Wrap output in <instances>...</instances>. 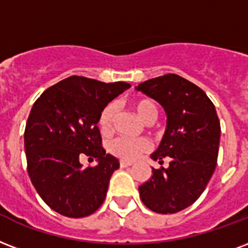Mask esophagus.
Here are the masks:
<instances>
[{
    "label": "esophagus",
    "mask_w": 248,
    "mask_h": 248,
    "mask_svg": "<svg viewBox=\"0 0 248 248\" xmlns=\"http://www.w3.org/2000/svg\"><path fill=\"white\" fill-rule=\"evenodd\" d=\"M120 165H121V168H126V166L132 165V161H128V160H121Z\"/></svg>",
    "instance_id": "34e87169"
}]
</instances>
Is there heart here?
Segmentation results:
<instances>
[{
  "label": "heart",
  "mask_w": 248,
  "mask_h": 248,
  "mask_svg": "<svg viewBox=\"0 0 248 248\" xmlns=\"http://www.w3.org/2000/svg\"><path fill=\"white\" fill-rule=\"evenodd\" d=\"M134 109L137 111L138 117L145 124L152 122L157 116V108H156L154 101L148 99L139 100L137 103H134ZM113 117H114V105L108 104L107 107L100 111L99 118H97V126L103 134H108L111 130ZM149 147H151V144L147 139L117 138V139L110 141L109 151L118 157L124 158V160H135L141 154L147 152Z\"/></svg>",
  "instance_id": "heart-1"
}]
</instances>
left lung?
I'll return each instance as SVG.
<instances>
[{
  "label": "left lung",
  "instance_id": "8db88e82",
  "mask_svg": "<svg viewBox=\"0 0 248 248\" xmlns=\"http://www.w3.org/2000/svg\"><path fill=\"white\" fill-rule=\"evenodd\" d=\"M156 100L166 113V128L152 160L170 157L169 166L152 168L139 187L141 202L157 213H175L195 203L217 165L221 127L215 105L187 79L166 74L135 87Z\"/></svg>",
  "mask_w": 248,
  "mask_h": 248
}]
</instances>
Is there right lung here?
Masks as SVG:
<instances>
[{"label":"right lung","instance_id":"right-lung-1","mask_svg":"<svg viewBox=\"0 0 248 248\" xmlns=\"http://www.w3.org/2000/svg\"><path fill=\"white\" fill-rule=\"evenodd\" d=\"M130 87L74 75L49 87L35 101L24 130L27 170L37 194L53 211L79 218L103 204L120 161L101 148L97 118ZM84 154L96 158L98 165L83 168Z\"/></svg>","mask_w":248,"mask_h":248}]
</instances>
